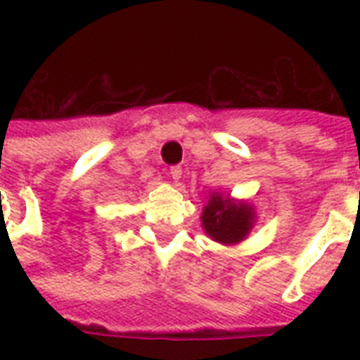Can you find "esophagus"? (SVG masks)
I'll return each instance as SVG.
<instances>
[{
  "instance_id": "obj_1",
  "label": "esophagus",
  "mask_w": 360,
  "mask_h": 360,
  "mask_svg": "<svg viewBox=\"0 0 360 360\" xmlns=\"http://www.w3.org/2000/svg\"><path fill=\"white\" fill-rule=\"evenodd\" d=\"M181 174H183V168H181V166H172V168H169V175H172V179H174L175 183L181 179Z\"/></svg>"
}]
</instances>
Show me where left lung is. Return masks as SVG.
Segmentation results:
<instances>
[{"mask_svg": "<svg viewBox=\"0 0 360 360\" xmlns=\"http://www.w3.org/2000/svg\"><path fill=\"white\" fill-rule=\"evenodd\" d=\"M202 224L214 240L233 245L250 231L252 211L246 205H233L228 198L214 194L203 209Z\"/></svg>", "mask_w": 360, "mask_h": 360, "instance_id": "8db88e82", "label": "left lung"}]
</instances>
